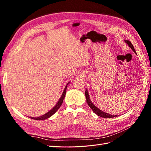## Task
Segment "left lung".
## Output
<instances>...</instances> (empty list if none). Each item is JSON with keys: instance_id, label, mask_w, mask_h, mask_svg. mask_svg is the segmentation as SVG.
Listing matches in <instances>:
<instances>
[{"instance_id": "obj_1", "label": "left lung", "mask_w": 151, "mask_h": 151, "mask_svg": "<svg viewBox=\"0 0 151 151\" xmlns=\"http://www.w3.org/2000/svg\"><path fill=\"white\" fill-rule=\"evenodd\" d=\"M125 42L130 47V48L132 49V50H133V51L136 53L135 50L134 49V47L133 45H132V43L130 42V41L129 40H125ZM85 96H86L87 103H88V104L89 105V106L91 108V109H92V110L97 115L101 116V117H103V118H113V117L118 116L117 115H110V114H108V113H105V112L101 111V109H99V108H98L96 106H95L94 105V104L91 101V100L89 99V94H88V91H87V90L85 91Z\"/></svg>"}]
</instances>
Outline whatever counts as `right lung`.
Returning a JSON list of instances; mask_svg holds the SVG:
<instances>
[{"instance_id":"obj_1","label":"right lung","mask_w":151,"mask_h":151,"mask_svg":"<svg viewBox=\"0 0 151 151\" xmlns=\"http://www.w3.org/2000/svg\"><path fill=\"white\" fill-rule=\"evenodd\" d=\"M67 87V86H66L64 91H63V94L62 95L61 98H60V99H59V101H58V103H57V104L55 105V107L53 108H52L51 110H50V111H48V113H47L46 114H45V115L41 116H39V117H37V118H36V117H35H35H31V119L38 120H43L47 119L48 118H49V117L51 116L52 115H53V114L58 110V109H59V108L61 106V105H62V104L63 103V99H64V98L65 96Z\"/></svg>"}]
</instances>
